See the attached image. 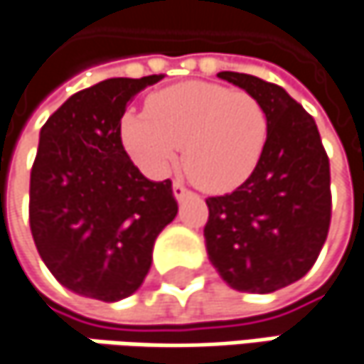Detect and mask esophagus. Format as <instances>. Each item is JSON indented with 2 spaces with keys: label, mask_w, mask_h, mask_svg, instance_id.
I'll use <instances>...</instances> for the list:
<instances>
[{
  "label": "esophagus",
  "mask_w": 364,
  "mask_h": 364,
  "mask_svg": "<svg viewBox=\"0 0 364 364\" xmlns=\"http://www.w3.org/2000/svg\"><path fill=\"white\" fill-rule=\"evenodd\" d=\"M191 195V191L182 184V182H173V196L178 198V200H182V198H186V196Z\"/></svg>",
  "instance_id": "obj_1"
}]
</instances>
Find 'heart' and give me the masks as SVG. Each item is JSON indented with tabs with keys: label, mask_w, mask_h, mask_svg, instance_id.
<instances>
[{
	"label": "heart",
	"mask_w": 364,
	"mask_h": 364,
	"mask_svg": "<svg viewBox=\"0 0 364 364\" xmlns=\"http://www.w3.org/2000/svg\"><path fill=\"white\" fill-rule=\"evenodd\" d=\"M119 139L149 176H161L184 144V169L207 193L240 186L267 141V116L245 91L211 82H182L153 92L146 112H126Z\"/></svg>",
	"instance_id": "b5f03b06"
}]
</instances>
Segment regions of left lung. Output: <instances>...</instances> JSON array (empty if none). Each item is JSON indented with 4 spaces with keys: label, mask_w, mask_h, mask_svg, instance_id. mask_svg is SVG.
<instances>
[{
    "label": "left lung",
    "mask_w": 364,
    "mask_h": 364,
    "mask_svg": "<svg viewBox=\"0 0 364 364\" xmlns=\"http://www.w3.org/2000/svg\"><path fill=\"white\" fill-rule=\"evenodd\" d=\"M218 76L261 103L267 141L245 184L207 198V255L230 288L269 294L306 275L323 248L329 159L315 119L282 87L240 72Z\"/></svg>",
    "instance_id": "1"
}]
</instances>
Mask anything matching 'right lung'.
<instances>
[{
    "label": "right lung",
    "instance_id": "1",
    "mask_svg": "<svg viewBox=\"0 0 364 364\" xmlns=\"http://www.w3.org/2000/svg\"><path fill=\"white\" fill-rule=\"evenodd\" d=\"M164 74L109 78L72 95L45 122L31 169V232L68 290L103 302L134 294L159 232L178 213L171 182L146 180L119 139V119Z\"/></svg>",
    "mask_w": 364,
    "mask_h": 364
}]
</instances>
